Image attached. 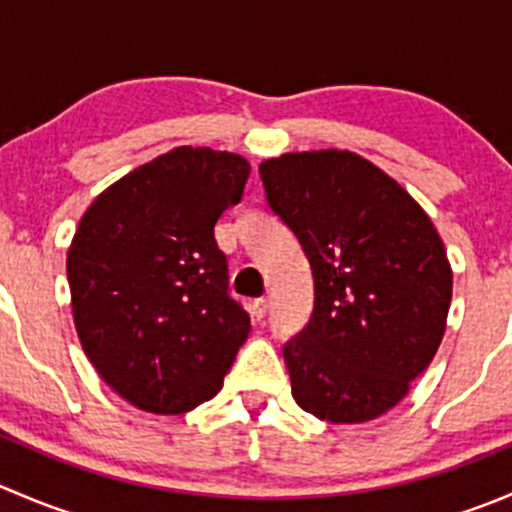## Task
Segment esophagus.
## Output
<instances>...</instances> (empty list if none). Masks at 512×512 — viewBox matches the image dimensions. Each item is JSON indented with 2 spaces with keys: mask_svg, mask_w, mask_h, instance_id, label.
I'll return each mask as SVG.
<instances>
[{
  "mask_svg": "<svg viewBox=\"0 0 512 512\" xmlns=\"http://www.w3.org/2000/svg\"><path fill=\"white\" fill-rule=\"evenodd\" d=\"M250 314L255 319H262L267 314V299L265 297H260V299H252V304H250Z\"/></svg>",
  "mask_w": 512,
  "mask_h": 512,
  "instance_id": "34e87169",
  "label": "esophagus"
}]
</instances>
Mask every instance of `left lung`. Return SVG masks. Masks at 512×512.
<instances>
[{
	"label": "left lung",
	"mask_w": 512,
	"mask_h": 512,
	"mask_svg": "<svg viewBox=\"0 0 512 512\" xmlns=\"http://www.w3.org/2000/svg\"><path fill=\"white\" fill-rule=\"evenodd\" d=\"M260 178L314 277L312 317L282 349L294 401L329 423L386 414L446 332L443 240L391 175L352 151L285 153Z\"/></svg>",
	"instance_id": "1"
}]
</instances>
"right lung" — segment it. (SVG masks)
<instances>
[{"instance_id": "1", "label": "right lung", "mask_w": 512, "mask_h": 512, "mask_svg": "<svg viewBox=\"0 0 512 512\" xmlns=\"http://www.w3.org/2000/svg\"><path fill=\"white\" fill-rule=\"evenodd\" d=\"M247 178L237 153L173 148L103 190L76 227L66 255L76 332L136 409L175 416L213 399L250 334L215 242Z\"/></svg>"}]
</instances>
